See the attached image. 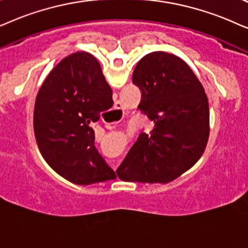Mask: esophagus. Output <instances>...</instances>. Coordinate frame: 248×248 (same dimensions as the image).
Here are the masks:
<instances>
[{
    "instance_id": "34e87169",
    "label": "esophagus",
    "mask_w": 248,
    "mask_h": 248,
    "mask_svg": "<svg viewBox=\"0 0 248 248\" xmlns=\"http://www.w3.org/2000/svg\"><path fill=\"white\" fill-rule=\"evenodd\" d=\"M114 108H121V103H120V102H115Z\"/></svg>"
}]
</instances>
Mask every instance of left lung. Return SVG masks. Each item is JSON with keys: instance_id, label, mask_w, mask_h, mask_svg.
Returning <instances> with one entry per match:
<instances>
[{"instance_id": "8db88e82", "label": "left lung", "mask_w": 248, "mask_h": 248, "mask_svg": "<svg viewBox=\"0 0 248 248\" xmlns=\"http://www.w3.org/2000/svg\"><path fill=\"white\" fill-rule=\"evenodd\" d=\"M133 82L140 90V110L153 121L118 168L121 180L168 184L202 156L210 135L209 100L186 62L152 52L138 62Z\"/></svg>"}]
</instances>
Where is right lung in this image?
<instances>
[{
    "label": "right lung",
    "instance_id": "right-lung-1",
    "mask_svg": "<svg viewBox=\"0 0 248 248\" xmlns=\"http://www.w3.org/2000/svg\"><path fill=\"white\" fill-rule=\"evenodd\" d=\"M112 105L111 87L90 53L68 55L46 77L35 101L34 134L46 163L64 179L92 185L117 178L90 126Z\"/></svg>",
    "mask_w": 248,
    "mask_h": 248
}]
</instances>
